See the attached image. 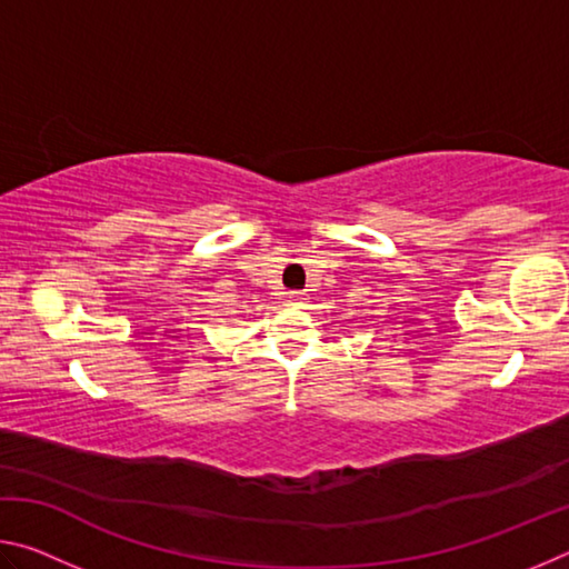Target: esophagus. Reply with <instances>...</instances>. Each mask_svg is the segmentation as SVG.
Instances as JSON below:
<instances>
[{"instance_id":"34e87169","label":"esophagus","mask_w":569,"mask_h":569,"mask_svg":"<svg viewBox=\"0 0 569 569\" xmlns=\"http://www.w3.org/2000/svg\"><path fill=\"white\" fill-rule=\"evenodd\" d=\"M288 298H291V306H301L303 303V293H298V291H293Z\"/></svg>"}]
</instances>
